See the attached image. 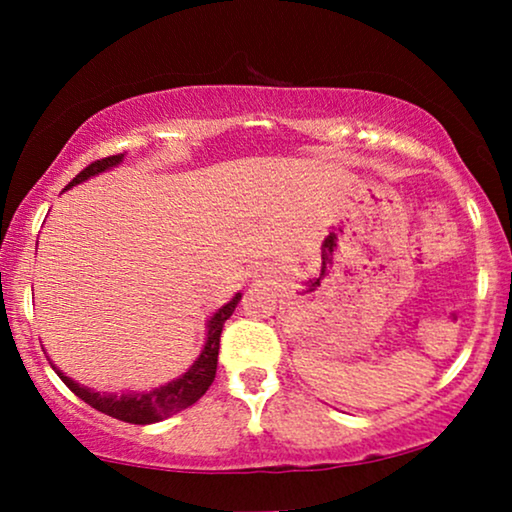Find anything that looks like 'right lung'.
<instances>
[{
    "label": "right lung",
    "instance_id": "obj_1",
    "mask_svg": "<svg viewBox=\"0 0 512 512\" xmlns=\"http://www.w3.org/2000/svg\"><path fill=\"white\" fill-rule=\"evenodd\" d=\"M121 160H123V153L95 160V163L83 167V170L76 174L72 181H69V186L81 184V181H86L88 177H95V174H100L104 170H109V167L118 165ZM240 298L242 296L237 293V296L230 300L228 305H223L221 310L214 314L212 321H209L205 349H202L200 359L195 361L191 368H188V373L181 375L179 380L167 382L165 387L149 391V394H125V396L100 394V391H90L86 387H81V384H76L74 380H69V377L65 373H60L55 366H53V370L58 373L60 380L81 398L83 403H88L90 408L104 412V415L116 417V419H121V422H128V424L160 422V419H167L170 415H177V412L186 410L188 405H193L198 398L205 396V391L209 387H212V382L216 377V361H219V340H221L223 324L233 317Z\"/></svg>",
    "mask_w": 512,
    "mask_h": 512
}]
</instances>
